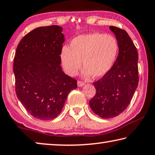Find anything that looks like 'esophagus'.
<instances>
[{
  "label": "esophagus",
  "mask_w": 155,
  "mask_h": 155,
  "mask_svg": "<svg viewBox=\"0 0 155 155\" xmlns=\"http://www.w3.org/2000/svg\"><path fill=\"white\" fill-rule=\"evenodd\" d=\"M77 85H78V87H83V85H85V83L82 82V81H78Z\"/></svg>",
  "instance_id": "obj_1"
}]
</instances>
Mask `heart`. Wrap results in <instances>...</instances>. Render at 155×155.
Returning a JSON list of instances; mask_svg holds the SVG:
<instances>
[{
    "mask_svg": "<svg viewBox=\"0 0 155 155\" xmlns=\"http://www.w3.org/2000/svg\"><path fill=\"white\" fill-rule=\"evenodd\" d=\"M118 52V43L111 35L90 33L76 37L71 41L70 48L64 47L61 60L65 71L70 76L77 74L81 61L83 76L91 74L94 78L103 77L108 72Z\"/></svg>",
    "mask_w": 155,
    "mask_h": 155,
    "instance_id": "1",
    "label": "heart"
}]
</instances>
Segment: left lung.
<instances>
[{"mask_svg":"<svg viewBox=\"0 0 155 155\" xmlns=\"http://www.w3.org/2000/svg\"><path fill=\"white\" fill-rule=\"evenodd\" d=\"M110 30L118 43L119 54L111 70L94 82L96 94L90 101L92 111L102 118L116 117L127 108L137 87L138 53L127 31L114 26Z\"/></svg>","mask_w":155,"mask_h":155,"instance_id":"1","label":"left lung"}]
</instances>
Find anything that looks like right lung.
<instances>
[{"mask_svg":"<svg viewBox=\"0 0 155 155\" xmlns=\"http://www.w3.org/2000/svg\"><path fill=\"white\" fill-rule=\"evenodd\" d=\"M57 25L36 28L17 46L14 61L15 93L35 118L52 120L61 113L77 80L63 72L61 52L64 35Z\"/></svg>","mask_w":155,"mask_h":155,"instance_id":"obj_1","label":"right lung"}]
</instances>
